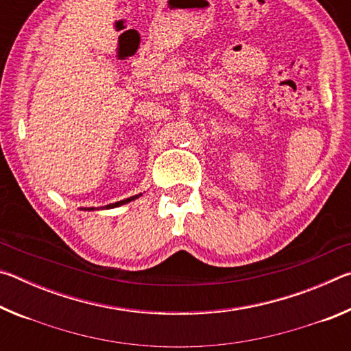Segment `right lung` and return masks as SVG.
<instances>
[{
  "label": "right lung",
  "mask_w": 351,
  "mask_h": 351,
  "mask_svg": "<svg viewBox=\"0 0 351 351\" xmlns=\"http://www.w3.org/2000/svg\"><path fill=\"white\" fill-rule=\"evenodd\" d=\"M134 198H138V195H136V197H132V198H127V199H123V201H119V203H114V204H108V206H106V209H111V207H117V206L127 204V203H130V201H133Z\"/></svg>",
  "instance_id": "obj_1"
}]
</instances>
